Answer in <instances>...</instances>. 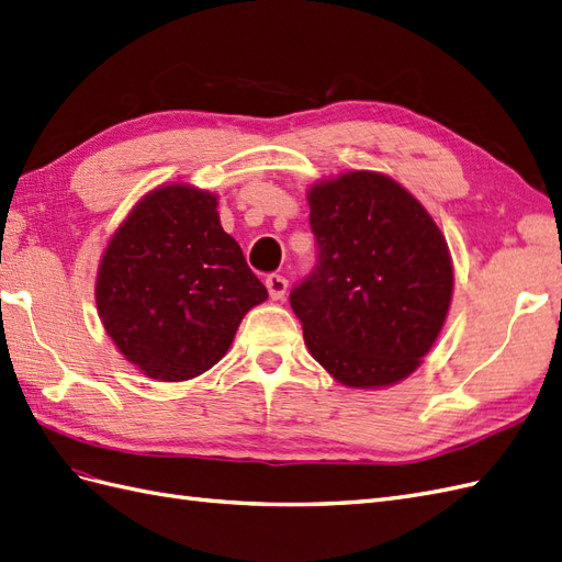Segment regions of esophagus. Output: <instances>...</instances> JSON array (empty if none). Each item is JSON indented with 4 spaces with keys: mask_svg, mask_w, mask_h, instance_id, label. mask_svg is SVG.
I'll list each match as a JSON object with an SVG mask.
<instances>
[{
    "mask_svg": "<svg viewBox=\"0 0 562 562\" xmlns=\"http://www.w3.org/2000/svg\"><path fill=\"white\" fill-rule=\"evenodd\" d=\"M266 286H268L270 299L272 301H280L286 294V286H290V282H286L282 276H268L266 278Z\"/></svg>",
    "mask_w": 562,
    "mask_h": 562,
    "instance_id": "esophagus-1",
    "label": "esophagus"
}]
</instances>
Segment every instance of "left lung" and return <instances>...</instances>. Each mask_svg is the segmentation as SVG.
Wrapping results in <instances>:
<instances>
[{"instance_id": "obj_1", "label": "left lung", "mask_w": 562, "mask_h": 562, "mask_svg": "<svg viewBox=\"0 0 562 562\" xmlns=\"http://www.w3.org/2000/svg\"><path fill=\"white\" fill-rule=\"evenodd\" d=\"M306 199L321 258L290 301L311 356L351 390L406 380L451 308L443 233L404 184L378 170L323 178Z\"/></svg>"}]
</instances>
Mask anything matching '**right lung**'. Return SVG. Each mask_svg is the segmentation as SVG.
<instances>
[{"label":"right lung","mask_w":562,"mask_h":562,"mask_svg":"<svg viewBox=\"0 0 562 562\" xmlns=\"http://www.w3.org/2000/svg\"><path fill=\"white\" fill-rule=\"evenodd\" d=\"M266 299L221 225L218 194L187 182H164L137 201L109 237L94 282L113 347L158 382L211 370Z\"/></svg>","instance_id":"obj_1"}]
</instances>
